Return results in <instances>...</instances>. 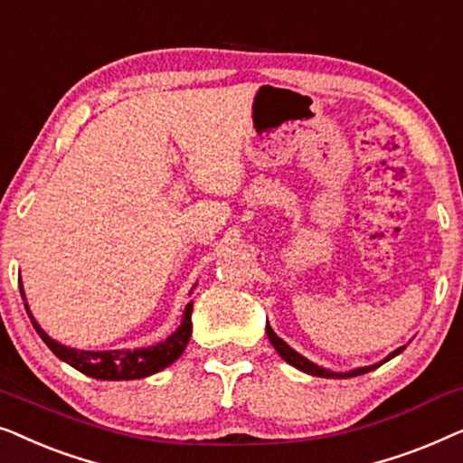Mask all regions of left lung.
<instances>
[{"mask_svg":"<svg viewBox=\"0 0 463 463\" xmlns=\"http://www.w3.org/2000/svg\"><path fill=\"white\" fill-rule=\"evenodd\" d=\"M265 331H268V337H269V341H271V345L276 347V352L280 354V356L287 360V363L290 364V366H295V369H299V371H303V373H307V375H314V377H331V379H344V377H356V375H363V373H369V371H373V369H377L379 364H383V363H388L390 358H394V356H398V354H401L404 347L407 345H402V347H398V350H394L390 354V356H385L382 363H375V364H369V366H358V369H352V371H345V373H337V371H331V369H325V366H318V364H314L312 360H307L306 356H301L299 352H295L293 347H290L287 341H282L280 337H278V335L274 333V328L269 326V322L268 325H265Z\"/></svg>","mask_w":463,"mask_h":463,"instance_id":"8db88e82","label":"left lung"}]
</instances>
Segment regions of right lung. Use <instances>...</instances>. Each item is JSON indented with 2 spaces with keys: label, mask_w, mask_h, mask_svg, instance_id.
<instances>
[{
  "label": "right lung",
  "mask_w": 463,
  "mask_h": 463,
  "mask_svg": "<svg viewBox=\"0 0 463 463\" xmlns=\"http://www.w3.org/2000/svg\"><path fill=\"white\" fill-rule=\"evenodd\" d=\"M21 295L24 299L23 284H21ZM24 307H27V314L31 322H33V328L37 331V335H40L43 344L54 352L56 358H61L62 363H67L69 366H73V369H78L88 377L105 379V382L141 379L166 369L168 364H173L175 360L181 356L183 350H185V345L189 344V337H192L194 301H189L185 306V312H183L181 325L176 326V331L173 335H168V337L160 341V344L149 345V347H137V350H103V352L75 350V347L62 345L61 341L50 337V335L40 326V322H37L33 318V314H31L29 303H24Z\"/></svg>",
  "instance_id": "right-lung-1"
}]
</instances>
